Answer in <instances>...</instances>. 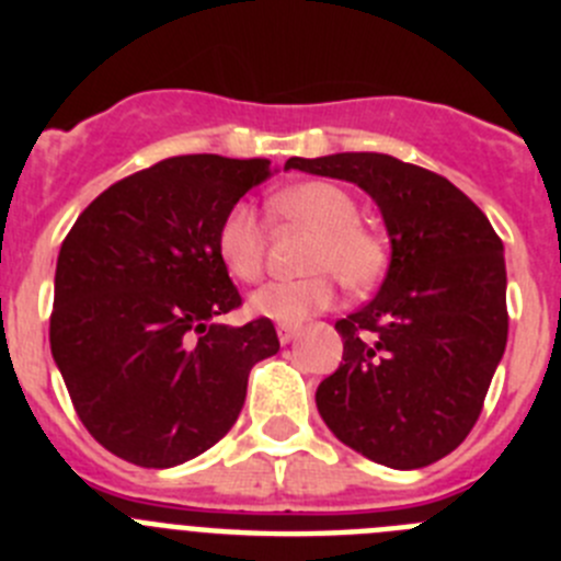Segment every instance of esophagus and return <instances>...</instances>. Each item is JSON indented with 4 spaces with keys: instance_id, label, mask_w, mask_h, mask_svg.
<instances>
[{
    "instance_id": "34e87169",
    "label": "esophagus",
    "mask_w": 561,
    "mask_h": 561,
    "mask_svg": "<svg viewBox=\"0 0 561 561\" xmlns=\"http://www.w3.org/2000/svg\"><path fill=\"white\" fill-rule=\"evenodd\" d=\"M297 336H300V329H297V325H277V340L284 342V345H289Z\"/></svg>"
}]
</instances>
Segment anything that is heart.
Wrapping results in <instances>:
<instances>
[{
  "label": "heart",
  "instance_id": "obj_1",
  "mask_svg": "<svg viewBox=\"0 0 561 561\" xmlns=\"http://www.w3.org/2000/svg\"><path fill=\"white\" fill-rule=\"evenodd\" d=\"M275 216L314 230L300 280H272L252 291L250 311L275 323L295 325L334 304V277L345 289H368L385 270V244L374 230L359 225V205L334 182H304L286 187L270 202ZM216 255L236 280L252 284L264 272L266 232L250 202H238L221 216L216 230ZM327 272L323 273L322 270Z\"/></svg>",
  "mask_w": 561,
  "mask_h": 561
}]
</instances>
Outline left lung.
Listing matches in <instances>:
<instances>
[{
  "instance_id": "left-lung-1",
  "label": "left lung",
  "mask_w": 561,
  "mask_h": 561,
  "mask_svg": "<svg viewBox=\"0 0 561 561\" xmlns=\"http://www.w3.org/2000/svg\"><path fill=\"white\" fill-rule=\"evenodd\" d=\"M359 185L379 205L390 266L370 304L336 320L340 368L320 381L331 433L390 469H421L463 444L508 340L503 241L463 191L388 153L286 160Z\"/></svg>"
}]
</instances>
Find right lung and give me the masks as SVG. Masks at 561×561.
I'll list each match as a JSON object with an SVG mask.
<instances>
[{"label": "right lung", "instance_id": "obj_1", "mask_svg": "<svg viewBox=\"0 0 561 561\" xmlns=\"http://www.w3.org/2000/svg\"><path fill=\"white\" fill-rule=\"evenodd\" d=\"M270 160L171 157L114 182L78 216L56 266L49 348L78 419L117 458L185 463L225 438L275 325L216 323L241 295L216 255L219 221Z\"/></svg>", "mask_w": 561, "mask_h": 561}]
</instances>
